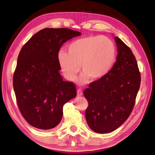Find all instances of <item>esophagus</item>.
<instances>
[{"mask_svg": "<svg viewBox=\"0 0 155 155\" xmlns=\"http://www.w3.org/2000/svg\"><path fill=\"white\" fill-rule=\"evenodd\" d=\"M83 95V92L81 90H80V89H79V90H78L77 91V96H81Z\"/></svg>", "mask_w": 155, "mask_h": 155, "instance_id": "34e87169", "label": "esophagus"}]
</instances>
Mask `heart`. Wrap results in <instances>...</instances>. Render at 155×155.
Masks as SVG:
<instances>
[{
  "mask_svg": "<svg viewBox=\"0 0 155 155\" xmlns=\"http://www.w3.org/2000/svg\"><path fill=\"white\" fill-rule=\"evenodd\" d=\"M117 55L114 43L102 36H88L70 43L67 53L59 51L57 58L64 77L68 81L75 80L81 67L83 74L79 78L81 84L100 81L110 72Z\"/></svg>",
  "mask_w": 155,
  "mask_h": 155,
  "instance_id": "1",
  "label": "heart"
}]
</instances>
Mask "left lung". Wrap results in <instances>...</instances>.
<instances>
[{
	"label": "left lung",
	"mask_w": 155,
	"mask_h": 155,
	"mask_svg": "<svg viewBox=\"0 0 155 155\" xmlns=\"http://www.w3.org/2000/svg\"><path fill=\"white\" fill-rule=\"evenodd\" d=\"M116 61L102 79L94 81L84 91L88 102L87 122L97 133H110L129 118L141 81L137 60L132 51L118 37Z\"/></svg>",
	"instance_id": "obj_1"
}]
</instances>
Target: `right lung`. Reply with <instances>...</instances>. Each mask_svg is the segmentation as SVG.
I'll use <instances>...</instances> for the list:
<instances>
[{
    "label": "right lung",
    "mask_w": 155,
    "mask_h": 155,
    "mask_svg": "<svg viewBox=\"0 0 155 155\" xmlns=\"http://www.w3.org/2000/svg\"><path fill=\"white\" fill-rule=\"evenodd\" d=\"M81 35L65 28H45L18 54L13 89L22 116L35 128L55 127L62 119L63 105L76 96L74 83L63 80L57 56L63 44Z\"/></svg>",
    "instance_id": "1"
}]
</instances>
